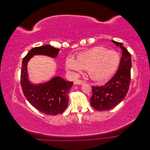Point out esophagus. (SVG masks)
Returning <instances> with one entry per match:
<instances>
[{
	"mask_svg": "<svg viewBox=\"0 0 150 150\" xmlns=\"http://www.w3.org/2000/svg\"><path fill=\"white\" fill-rule=\"evenodd\" d=\"M84 83V82L83 81L81 80V79H78V80H76L74 81V84H83Z\"/></svg>",
	"mask_w": 150,
	"mask_h": 150,
	"instance_id": "obj_1",
	"label": "esophagus"
}]
</instances>
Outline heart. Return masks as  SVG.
Here are the masks:
<instances>
[{
	"label": "heart",
	"mask_w": 150,
	"mask_h": 150,
	"mask_svg": "<svg viewBox=\"0 0 150 150\" xmlns=\"http://www.w3.org/2000/svg\"><path fill=\"white\" fill-rule=\"evenodd\" d=\"M120 64V56L117 52L97 46L79 53L76 59L67 57L65 67L67 70L76 72L87 69L92 79L103 81L115 73Z\"/></svg>",
	"instance_id": "b5f03b06"
}]
</instances>
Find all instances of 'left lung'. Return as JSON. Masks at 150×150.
Returning <instances> with one entry per match:
<instances>
[{
    "label": "left lung",
    "instance_id": "8db88e82",
    "mask_svg": "<svg viewBox=\"0 0 150 150\" xmlns=\"http://www.w3.org/2000/svg\"><path fill=\"white\" fill-rule=\"evenodd\" d=\"M122 50L119 68L115 76L102 86H93L91 105L98 111H107L122 101L128 91L131 80V54L121 42L112 40Z\"/></svg>",
    "mask_w": 150,
    "mask_h": 150
}]
</instances>
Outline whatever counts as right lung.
<instances>
[{"mask_svg":"<svg viewBox=\"0 0 150 150\" xmlns=\"http://www.w3.org/2000/svg\"><path fill=\"white\" fill-rule=\"evenodd\" d=\"M59 49L50 45L32 49L24 57L21 73L22 91L28 101L40 112L47 115L60 114L67 107L69 93L73 82L66 81L61 77H55L44 84L33 85L29 83L27 74V64L34 55L57 57Z\"/></svg>","mask_w":150,"mask_h":150,"instance_id":"1","label":"right lung"}]
</instances>
